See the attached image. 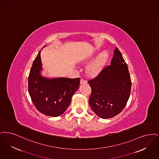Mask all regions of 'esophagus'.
Instances as JSON below:
<instances>
[{"mask_svg":"<svg viewBox=\"0 0 159 159\" xmlns=\"http://www.w3.org/2000/svg\"><path fill=\"white\" fill-rule=\"evenodd\" d=\"M80 83H81V84H85V83H87V80H85V79L81 78V80H80Z\"/></svg>","mask_w":159,"mask_h":159,"instance_id":"34e87169","label":"esophagus"}]
</instances>
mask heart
I'll use <instances>...</instances> for the list:
<instances>
[{"label":"heart","instance_id":"b5f03b06","mask_svg":"<svg viewBox=\"0 0 159 159\" xmlns=\"http://www.w3.org/2000/svg\"><path fill=\"white\" fill-rule=\"evenodd\" d=\"M109 56L107 52H102L97 59L93 62L87 68V72L90 75H96L98 74L103 68L105 63L106 62Z\"/></svg>","mask_w":159,"mask_h":159}]
</instances>
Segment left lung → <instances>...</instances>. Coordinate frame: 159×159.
<instances>
[{"instance_id": "left-lung-1", "label": "left lung", "mask_w": 159, "mask_h": 159, "mask_svg": "<svg viewBox=\"0 0 159 159\" xmlns=\"http://www.w3.org/2000/svg\"><path fill=\"white\" fill-rule=\"evenodd\" d=\"M88 83L91 88L89 104L98 116L114 117L124 109L131 93V80L128 65L117 48L111 65Z\"/></svg>"}]
</instances>
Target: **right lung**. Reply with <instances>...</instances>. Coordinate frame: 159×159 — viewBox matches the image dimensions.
Instances as JSON below:
<instances>
[{
  "mask_svg": "<svg viewBox=\"0 0 159 159\" xmlns=\"http://www.w3.org/2000/svg\"><path fill=\"white\" fill-rule=\"evenodd\" d=\"M40 51L35 59L28 76V92L37 109L43 114L56 117L63 113L78 89L80 78L42 77Z\"/></svg>",
  "mask_w": 159,
  "mask_h": 159,
  "instance_id": "1",
  "label": "right lung"
}]
</instances>
